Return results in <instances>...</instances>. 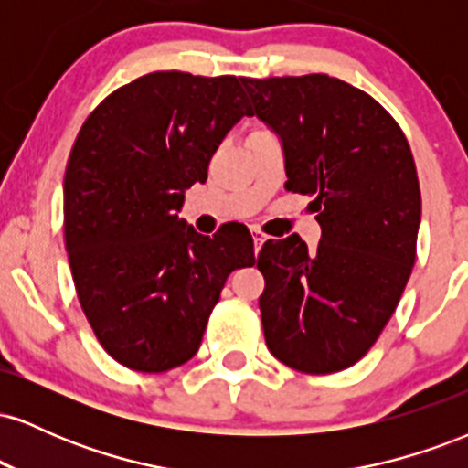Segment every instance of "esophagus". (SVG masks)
<instances>
[{
	"mask_svg": "<svg viewBox=\"0 0 468 468\" xmlns=\"http://www.w3.org/2000/svg\"><path fill=\"white\" fill-rule=\"evenodd\" d=\"M252 241H255V252H260L261 250V244H264L266 241V235L261 233V230H252Z\"/></svg>",
	"mask_w": 468,
	"mask_h": 468,
	"instance_id": "34e87169",
	"label": "esophagus"
}]
</instances>
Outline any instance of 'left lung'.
<instances>
[{
  "label": "left lung",
  "instance_id": "8db88e82",
  "mask_svg": "<svg viewBox=\"0 0 468 468\" xmlns=\"http://www.w3.org/2000/svg\"><path fill=\"white\" fill-rule=\"evenodd\" d=\"M252 116L277 133L286 189L314 197L321 241L297 233L257 255L268 350L303 374H332L367 354L416 261L420 185L399 122L327 74L241 79Z\"/></svg>",
  "mask_w": 468,
  "mask_h": 468
}]
</instances>
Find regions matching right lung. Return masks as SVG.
Masks as SVG:
<instances>
[{
	"label": "right lung",
	"instance_id": "1",
	"mask_svg": "<svg viewBox=\"0 0 468 468\" xmlns=\"http://www.w3.org/2000/svg\"><path fill=\"white\" fill-rule=\"evenodd\" d=\"M238 77L152 72L80 127L63 180V233L80 308L114 361L158 374L196 356L227 277L255 264L244 224L213 238L178 218L235 122Z\"/></svg>",
	"mask_w": 468,
	"mask_h": 468
}]
</instances>
